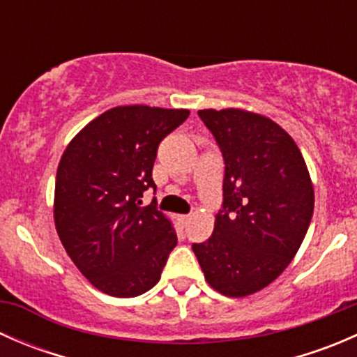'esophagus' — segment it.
I'll use <instances>...</instances> for the list:
<instances>
[{"instance_id":"obj_1","label":"esophagus","mask_w":357,"mask_h":357,"mask_svg":"<svg viewBox=\"0 0 357 357\" xmlns=\"http://www.w3.org/2000/svg\"><path fill=\"white\" fill-rule=\"evenodd\" d=\"M179 222H181V225L183 226H186V225H188V222L190 221H192V214H185V215H179Z\"/></svg>"}]
</instances>
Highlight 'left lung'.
I'll return each mask as SVG.
<instances>
[{"instance_id":"left-lung-1","label":"left lung","mask_w":357,"mask_h":357,"mask_svg":"<svg viewBox=\"0 0 357 357\" xmlns=\"http://www.w3.org/2000/svg\"><path fill=\"white\" fill-rule=\"evenodd\" d=\"M225 160L222 205L208 240L193 243L208 285L247 297L275 282L297 254L314 190L291 136L264 115L199 110Z\"/></svg>"}]
</instances>
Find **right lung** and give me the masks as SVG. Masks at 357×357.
<instances>
[{
  "label": "right lung",
  "instance_id": "obj_1",
  "mask_svg": "<svg viewBox=\"0 0 357 357\" xmlns=\"http://www.w3.org/2000/svg\"><path fill=\"white\" fill-rule=\"evenodd\" d=\"M190 110L115 107L77 132L60 158L55 226L68 257L98 290L136 297L160 280L178 243L157 205L142 207L155 190L153 162L162 139Z\"/></svg>",
  "mask_w": 357,
  "mask_h": 357
}]
</instances>
